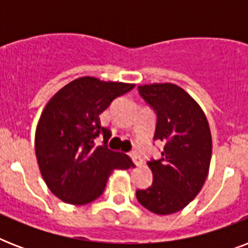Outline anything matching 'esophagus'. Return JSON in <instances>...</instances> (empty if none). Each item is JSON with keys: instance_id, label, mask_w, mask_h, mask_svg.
Returning <instances> with one entry per match:
<instances>
[{"instance_id": "obj_1", "label": "esophagus", "mask_w": 248, "mask_h": 248, "mask_svg": "<svg viewBox=\"0 0 248 248\" xmlns=\"http://www.w3.org/2000/svg\"><path fill=\"white\" fill-rule=\"evenodd\" d=\"M130 157H131V159L134 161V163H135L136 166H140L143 163V159H141L139 153H136V152H131V153H130Z\"/></svg>"}]
</instances>
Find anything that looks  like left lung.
Here are the masks:
<instances>
[{"label":"left lung","mask_w":248,"mask_h":248,"mask_svg":"<svg viewBox=\"0 0 248 248\" xmlns=\"http://www.w3.org/2000/svg\"><path fill=\"white\" fill-rule=\"evenodd\" d=\"M138 90L157 114L153 140L165 147L161 158L148 161L153 183L136 190V198L149 211L170 215L188 206L203 186L211 162V131L202 108L179 86L152 83Z\"/></svg>","instance_id":"obj_1"}]
</instances>
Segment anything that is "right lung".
I'll return each instance as SVG.
<instances>
[{
    "mask_svg": "<svg viewBox=\"0 0 248 248\" xmlns=\"http://www.w3.org/2000/svg\"><path fill=\"white\" fill-rule=\"evenodd\" d=\"M134 87L81 77L46 104L36 128V157L45 183L59 200L90 203L103 194L113 170L134 166L128 155L107 147L110 131L101 127L99 118L116 97ZM99 135L105 144L96 147L93 140Z\"/></svg>",
    "mask_w": 248,
    "mask_h": 248,
    "instance_id": "right-lung-1",
    "label": "right lung"
}]
</instances>
